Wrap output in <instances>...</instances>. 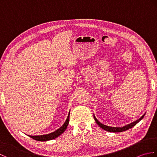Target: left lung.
<instances>
[{"label":"left lung","instance_id":"8db88e82","mask_svg":"<svg viewBox=\"0 0 157 157\" xmlns=\"http://www.w3.org/2000/svg\"><path fill=\"white\" fill-rule=\"evenodd\" d=\"M145 115V114L143 115L140 118L138 119V120H136V121L132 122L131 123H129V124L127 125H125L122 127V128H116V127H110V126H107V125H105L104 124H102V123H101V122H99L97 119H96V118L95 117V116H94V118L95 119V121L96 122V123L101 127V128L103 129L106 130V131L107 132H123V131H126V130H128L130 128H133V127L135 126L137 123L140 121V120H142L143 119V117H144Z\"/></svg>","mask_w":157,"mask_h":157}]
</instances>
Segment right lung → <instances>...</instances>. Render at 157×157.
Instances as JSON below:
<instances>
[{"label":"right lung","mask_w":157,"mask_h":157,"mask_svg":"<svg viewBox=\"0 0 157 157\" xmlns=\"http://www.w3.org/2000/svg\"><path fill=\"white\" fill-rule=\"evenodd\" d=\"M69 114L70 113H69L68 117L67 118L65 122L64 123V124H63L59 129L55 131L54 132H52L51 134H46V135H41V136H29L28 135V136H29V137L33 138L34 140H36L41 141V142L51 140H53L56 138H57L58 136L62 134L63 133L65 132V130L67 129V125L69 124Z\"/></svg>","instance_id":"add662e5"}]
</instances>
